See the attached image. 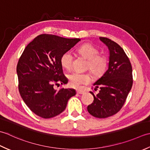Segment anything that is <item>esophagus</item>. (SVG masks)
<instances>
[{"mask_svg": "<svg viewBox=\"0 0 150 150\" xmlns=\"http://www.w3.org/2000/svg\"><path fill=\"white\" fill-rule=\"evenodd\" d=\"M76 92H77L78 94H83L85 93V91H82L81 89H78L77 91H76Z\"/></svg>", "mask_w": 150, "mask_h": 150, "instance_id": "obj_1", "label": "esophagus"}]
</instances>
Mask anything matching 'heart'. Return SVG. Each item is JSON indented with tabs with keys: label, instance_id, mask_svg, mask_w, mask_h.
Here are the masks:
<instances>
[{
	"label": "heart",
	"instance_id": "1",
	"mask_svg": "<svg viewBox=\"0 0 150 150\" xmlns=\"http://www.w3.org/2000/svg\"><path fill=\"white\" fill-rule=\"evenodd\" d=\"M78 52L88 60L87 68L90 69L95 76H100L105 72L108 64L106 57L99 54V51L91 44H84L78 48ZM73 56L71 52H64L60 58L61 65L64 69L71 70L72 65ZM69 83L71 86L78 88L82 85H87L92 81V76L89 73L73 72L69 74Z\"/></svg>",
	"mask_w": 150,
	"mask_h": 150
}]
</instances>
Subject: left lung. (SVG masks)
<instances>
[{
    "label": "left lung",
    "mask_w": 150,
    "mask_h": 150,
    "mask_svg": "<svg viewBox=\"0 0 150 150\" xmlns=\"http://www.w3.org/2000/svg\"><path fill=\"white\" fill-rule=\"evenodd\" d=\"M100 40L108 47L109 52L108 69L93 84L94 94L92 104L88 105L87 111L93 117L105 118L120 111L126 102L132 87V67L124 50L117 42L100 37Z\"/></svg>",
    "instance_id": "obj_1"
}]
</instances>
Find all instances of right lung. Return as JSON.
Wrapping results in <instances>:
<instances>
[{
	"label": "right lung",
	"mask_w": 150,
	"mask_h": 150,
	"mask_svg": "<svg viewBox=\"0 0 150 150\" xmlns=\"http://www.w3.org/2000/svg\"><path fill=\"white\" fill-rule=\"evenodd\" d=\"M79 41L42 34L30 42L21 55L17 66L19 93L26 105L39 117L50 118L62 113L69 100L76 95L74 88L57 91L54 87L68 83L60 58Z\"/></svg>",
	"instance_id": "add662e5"
}]
</instances>
